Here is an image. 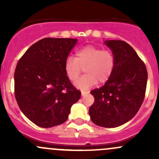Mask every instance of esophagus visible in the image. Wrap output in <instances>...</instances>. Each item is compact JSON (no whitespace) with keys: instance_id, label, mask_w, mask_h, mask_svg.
Instances as JSON below:
<instances>
[{"instance_id":"34e87169","label":"esophagus","mask_w":159,"mask_h":159,"mask_svg":"<svg viewBox=\"0 0 159 159\" xmlns=\"http://www.w3.org/2000/svg\"><path fill=\"white\" fill-rule=\"evenodd\" d=\"M89 93V91H81V94L82 95H85V94H88Z\"/></svg>"}]
</instances>
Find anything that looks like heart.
I'll return each instance as SVG.
<instances>
[{
  "label": "heart",
  "mask_w": 159,
  "mask_h": 159,
  "mask_svg": "<svg viewBox=\"0 0 159 159\" xmlns=\"http://www.w3.org/2000/svg\"><path fill=\"white\" fill-rule=\"evenodd\" d=\"M115 56L111 50H103L94 45H86L75 52V58L68 57L64 68L68 79H78L84 68L85 75L75 83L76 87L88 90L98 81L104 84L109 79L115 67Z\"/></svg>",
  "instance_id": "obj_1"
}]
</instances>
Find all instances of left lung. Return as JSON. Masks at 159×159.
I'll return each mask as SVG.
<instances>
[{
	"instance_id": "obj_1",
	"label": "left lung",
	"mask_w": 159,
	"mask_h": 159,
	"mask_svg": "<svg viewBox=\"0 0 159 159\" xmlns=\"http://www.w3.org/2000/svg\"><path fill=\"white\" fill-rule=\"evenodd\" d=\"M105 44L115 54L116 63L108 81L91 91L94 102L89 115L97 125L115 128L139 111L145 98L148 72L145 63L125 41L111 40Z\"/></svg>"
}]
</instances>
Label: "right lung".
I'll return each mask as SVG.
<instances>
[{
    "label": "right lung",
    "instance_id": "obj_1",
    "mask_svg": "<svg viewBox=\"0 0 159 159\" xmlns=\"http://www.w3.org/2000/svg\"><path fill=\"white\" fill-rule=\"evenodd\" d=\"M77 39L46 38L34 43L18 61L14 95L20 111L39 127L65 122L81 91L70 83L64 65Z\"/></svg>",
    "mask_w": 159,
    "mask_h": 159
}]
</instances>
